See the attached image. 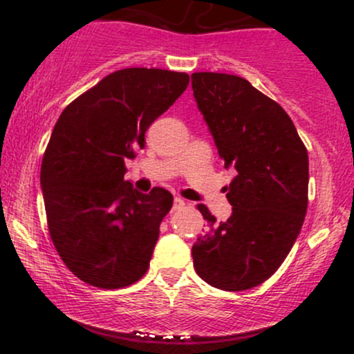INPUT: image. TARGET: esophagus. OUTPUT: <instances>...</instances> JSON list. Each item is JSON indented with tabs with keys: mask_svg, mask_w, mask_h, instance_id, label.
Returning a JSON list of instances; mask_svg holds the SVG:
<instances>
[{
	"mask_svg": "<svg viewBox=\"0 0 354 354\" xmlns=\"http://www.w3.org/2000/svg\"><path fill=\"white\" fill-rule=\"evenodd\" d=\"M185 205H186V203H185V200H181V198H174V200H173V209H180Z\"/></svg>",
	"mask_w": 354,
	"mask_h": 354,
	"instance_id": "1",
	"label": "esophagus"
}]
</instances>
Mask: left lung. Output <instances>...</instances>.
I'll return each mask as SVG.
<instances>
[{
  "label": "left lung",
  "mask_w": 354,
  "mask_h": 354,
  "mask_svg": "<svg viewBox=\"0 0 354 354\" xmlns=\"http://www.w3.org/2000/svg\"><path fill=\"white\" fill-rule=\"evenodd\" d=\"M191 86L225 168L238 173L226 221L198 205L208 230L191 250L194 270L219 290H250L281 266L301 231L308 151L288 113L245 78L193 73Z\"/></svg>",
  "instance_id": "obj_1"
}]
</instances>
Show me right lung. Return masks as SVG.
Wrapping results in <instances>:
<instances>
[{
	"label": "right lung",
	"instance_id": "add662e5",
	"mask_svg": "<svg viewBox=\"0 0 354 354\" xmlns=\"http://www.w3.org/2000/svg\"><path fill=\"white\" fill-rule=\"evenodd\" d=\"M186 73L126 68L104 76L63 109L41 163L48 228L81 281L118 290L146 273L173 194H143L124 181L126 158L183 95Z\"/></svg>",
	"mask_w": 354,
	"mask_h": 354
}]
</instances>
